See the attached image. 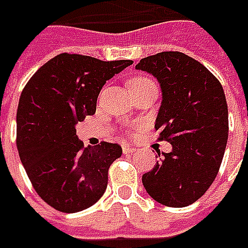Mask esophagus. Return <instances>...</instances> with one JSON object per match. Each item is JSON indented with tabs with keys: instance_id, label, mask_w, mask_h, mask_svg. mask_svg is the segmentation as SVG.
<instances>
[{
	"instance_id": "obj_1",
	"label": "esophagus",
	"mask_w": 248,
	"mask_h": 248,
	"mask_svg": "<svg viewBox=\"0 0 248 248\" xmlns=\"http://www.w3.org/2000/svg\"><path fill=\"white\" fill-rule=\"evenodd\" d=\"M137 152V149L131 148V146H123V153L124 155H132V153H135Z\"/></svg>"
}]
</instances>
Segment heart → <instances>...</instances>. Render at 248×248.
<instances>
[{"label": "heart", "mask_w": 248, "mask_h": 248, "mask_svg": "<svg viewBox=\"0 0 248 248\" xmlns=\"http://www.w3.org/2000/svg\"><path fill=\"white\" fill-rule=\"evenodd\" d=\"M149 82H153L150 78H146V77H135L132 78L128 84L129 91L137 88V87H140V85H145V84H149Z\"/></svg>", "instance_id": "heart-1"}]
</instances>
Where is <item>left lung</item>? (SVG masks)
<instances>
[{
    "label": "left lung",
    "mask_w": 248,
    "mask_h": 248,
    "mask_svg": "<svg viewBox=\"0 0 248 248\" xmlns=\"http://www.w3.org/2000/svg\"><path fill=\"white\" fill-rule=\"evenodd\" d=\"M135 69L160 82L163 100L155 128L160 140L172 145L142 175V184L160 204L186 207L207 192L224 158L229 123L222 85L205 66L178 51L143 58Z\"/></svg>",
    "instance_id": "obj_1"
}]
</instances>
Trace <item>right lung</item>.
<instances>
[{"label":"right lung","instance_id":"obj_1","mask_svg":"<svg viewBox=\"0 0 248 248\" xmlns=\"http://www.w3.org/2000/svg\"><path fill=\"white\" fill-rule=\"evenodd\" d=\"M129 64L132 61L103 62L61 53L23 88L16 146L35 192L55 210L82 211L105 193L109 167L123 149L109 142L85 148L76 135V124L95 114L102 87Z\"/></svg>","mask_w":248,"mask_h":248}]
</instances>
